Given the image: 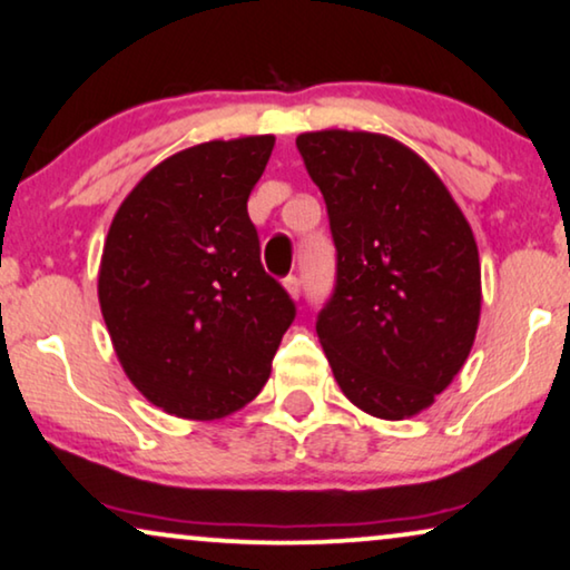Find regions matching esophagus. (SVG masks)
Listing matches in <instances>:
<instances>
[{
    "mask_svg": "<svg viewBox=\"0 0 570 570\" xmlns=\"http://www.w3.org/2000/svg\"><path fill=\"white\" fill-rule=\"evenodd\" d=\"M284 286H286V292H289L294 299H297L299 294H302V281L297 276H286L284 278Z\"/></svg>",
    "mask_w": 570,
    "mask_h": 570,
    "instance_id": "obj_1",
    "label": "esophagus"
}]
</instances>
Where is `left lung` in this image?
<instances>
[{
    "label": "left lung",
    "instance_id": "1",
    "mask_svg": "<svg viewBox=\"0 0 570 570\" xmlns=\"http://www.w3.org/2000/svg\"><path fill=\"white\" fill-rule=\"evenodd\" d=\"M297 148L336 245V286L315 323L333 377L362 412L420 414L474 344L482 273L472 226L399 140L323 130L299 135Z\"/></svg>",
    "mask_w": 570,
    "mask_h": 570
}]
</instances>
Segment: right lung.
Segmentation results:
<instances>
[{"instance_id":"obj_1","label":"right lung","mask_w":570,"mask_h":570,"mask_svg":"<svg viewBox=\"0 0 570 570\" xmlns=\"http://www.w3.org/2000/svg\"><path fill=\"white\" fill-rule=\"evenodd\" d=\"M273 135L210 140L154 166L106 237L98 302L121 370L181 420L249 404L297 307L261 263L247 197Z\"/></svg>"}]
</instances>
